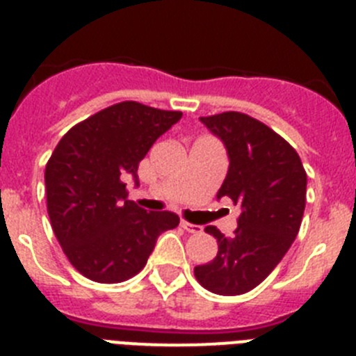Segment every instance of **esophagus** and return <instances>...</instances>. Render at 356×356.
I'll use <instances>...</instances> for the list:
<instances>
[{
	"instance_id": "1",
	"label": "esophagus",
	"mask_w": 356,
	"mask_h": 356,
	"mask_svg": "<svg viewBox=\"0 0 356 356\" xmlns=\"http://www.w3.org/2000/svg\"><path fill=\"white\" fill-rule=\"evenodd\" d=\"M180 225L185 232H188V234H201V232H203V228H201L200 225H193V222L185 221V219H181Z\"/></svg>"
}]
</instances>
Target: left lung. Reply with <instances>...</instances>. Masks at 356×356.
Here are the masks:
<instances>
[{"label": "left lung", "mask_w": 356, "mask_h": 356, "mask_svg": "<svg viewBox=\"0 0 356 356\" xmlns=\"http://www.w3.org/2000/svg\"><path fill=\"white\" fill-rule=\"evenodd\" d=\"M200 121L228 151V175L217 200L229 197L241 213L232 237L207 226L219 251L212 262L194 267V276L216 294H244L269 276L300 232L307 172L294 147L259 119L222 112Z\"/></svg>", "instance_id": "obj_1"}]
</instances>
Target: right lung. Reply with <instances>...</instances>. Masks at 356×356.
I'll return each mask as SVG.
<instances>
[{
  "label": "right lung",
  "mask_w": 356,
  "mask_h": 356,
  "mask_svg": "<svg viewBox=\"0 0 356 356\" xmlns=\"http://www.w3.org/2000/svg\"><path fill=\"white\" fill-rule=\"evenodd\" d=\"M181 112L122 102L78 122L46 163V200L55 237L72 267L99 284H119L146 266L176 213L147 212L128 200L139 162Z\"/></svg>",
  "instance_id": "1"
}]
</instances>
